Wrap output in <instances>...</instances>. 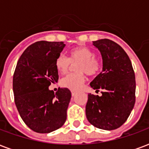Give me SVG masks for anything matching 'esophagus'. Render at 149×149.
I'll use <instances>...</instances> for the list:
<instances>
[{"instance_id": "1", "label": "esophagus", "mask_w": 149, "mask_h": 149, "mask_svg": "<svg viewBox=\"0 0 149 149\" xmlns=\"http://www.w3.org/2000/svg\"><path fill=\"white\" fill-rule=\"evenodd\" d=\"M71 93H72V97H74L75 95H76V94H77V92H76V91H71Z\"/></svg>"}]
</instances>
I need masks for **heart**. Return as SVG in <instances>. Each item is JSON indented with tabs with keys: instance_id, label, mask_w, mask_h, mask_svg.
I'll return each instance as SVG.
<instances>
[{
	"instance_id": "b5f03b06",
	"label": "heart",
	"mask_w": 149,
	"mask_h": 149,
	"mask_svg": "<svg viewBox=\"0 0 149 149\" xmlns=\"http://www.w3.org/2000/svg\"><path fill=\"white\" fill-rule=\"evenodd\" d=\"M95 56V52L88 47H78L71 49L69 58L63 54H60L56 59L55 66L61 74H65L68 71L71 63L79 61L76 65L77 72L70 73L62 78L61 81V86L71 90H79L85 80L84 72L88 76L97 74L100 69V61Z\"/></svg>"
}]
</instances>
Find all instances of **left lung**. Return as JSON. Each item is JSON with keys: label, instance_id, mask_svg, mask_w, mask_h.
Segmentation results:
<instances>
[{"label": "left lung", "instance_id": "obj_1", "mask_svg": "<svg viewBox=\"0 0 149 149\" xmlns=\"http://www.w3.org/2000/svg\"><path fill=\"white\" fill-rule=\"evenodd\" d=\"M100 52L103 69L90 83L102 96L88 94L85 113L95 127L113 130L125 123L136 101V81L131 61L118 44L109 39L93 42Z\"/></svg>", "mask_w": 149, "mask_h": 149}]
</instances>
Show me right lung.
<instances>
[{"mask_svg":"<svg viewBox=\"0 0 149 149\" xmlns=\"http://www.w3.org/2000/svg\"><path fill=\"white\" fill-rule=\"evenodd\" d=\"M64 42L37 41L29 46L18 60L13 79L14 100L21 119L39 133L55 131L65 124L71 92L59 88L54 94L51 83L58 81L55 61Z\"/></svg>","mask_w":149,"mask_h":149,"instance_id":"obj_1","label":"right lung"}]
</instances>
